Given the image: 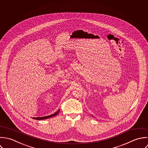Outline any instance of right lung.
I'll return each instance as SVG.
<instances>
[{"label":"right lung","mask_w":148,"mask_h":148,"mask_svg":"<svg viewBox=\"0 0 148 148\" xmlns=\"http://www.w3.org/2000/svg\"><path fill=\"white\" fill-rule=\"evenodd\" d=\"M59 109L56 113H55L54 114H51V115H49V116H45V117H33L34 119H38V120H42V119H47V118H50V117H54V116H57L58 114V113H59Z\"/></svg>","instance_id":"1"}]
</instances>
